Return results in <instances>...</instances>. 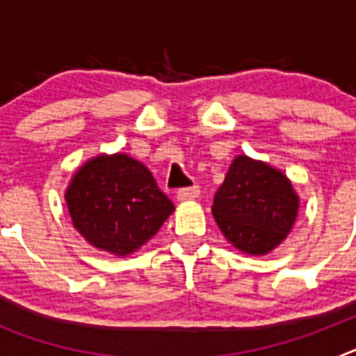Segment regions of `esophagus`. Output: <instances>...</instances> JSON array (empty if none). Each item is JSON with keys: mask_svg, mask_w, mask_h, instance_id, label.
I'll use <instances>...</instances> for the list:
<instances>
[{"mask_svg": "<svg viewBox=\"0 0 356 356\" xmlns=\"http://www.w3.org/2000/svg\"><path fill=\"white\" fill-rule=\"evenodd\" d=\"M200 196V188L194 185V187H187V188H180L178 194H176V200L180 201V203H185V201H193Z\"/></svg>", "mask_w": 356, "mask_h": 356, "instance_id": "1", "label": "esophagus"}]
</instances>
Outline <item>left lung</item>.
Returning <instances> with one entry per match:
<instances>
[{"instance_id": "8db88e82", "label": "left lung", "mask_w": 356, "mask_h": 356, "mask_svg": "<svg viewBox=\"0 0 356 356\" xmlns=\"http://www.w3.org/2000/svg\"><path fill=\"white\" fill-rule=\"evenodd\" d=\"M300 196L280 169L237 155L213 196L212 213L226 241L241 253L264 257L287 238Z\"/></svg>"}]
</instances>
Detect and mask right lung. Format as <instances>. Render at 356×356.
Returning a JSON list of instances; mask_svg holds the SVG:
<instances>
[{
  "instance_id": "obj_1",
  "label": "right lung",
  "mask_w": 356,
  "mask_h": 356,
  "mask_svg": "<svg viewBox=\"0 0 356 356\" xmlns=\"http://www.w3.org/2000/svg\"><path fill=\"white\" fill-rule=\"evenodd\" d=\"M72 226L96 250L128 257L175 212L149 169L127 153L92 156L65 188Z\"/></svg>"
}]
</instances>
